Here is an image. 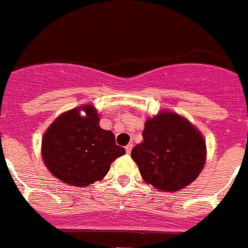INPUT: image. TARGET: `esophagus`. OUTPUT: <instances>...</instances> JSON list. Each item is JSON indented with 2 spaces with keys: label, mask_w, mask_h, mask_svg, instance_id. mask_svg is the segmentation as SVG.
Returning a JSON list of instances; mask_svg holds the SVG:
<instances>
[{
  "label": "esophagus",
  "mask_w": 248,
  "mask_h": 248,
  "mask_svg": "<svg viewBox=\"0 0 248 248\" xmlns=\"http://www.w3.org/2000/svg\"><path fill=\"white\" fill-rule=\"evenodd\" d=\"M131 149H133V144L129 143L128 145L125 146V151H126V154H130L131 153Z\"/></svg>",
  "instance_id": "obj_1"
}]
</instances>
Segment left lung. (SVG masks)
<instances>
[{
    "label": "left lung",
    "mask_w": 248,
    "mask_h": 248,
    "mask_svg": "<svg viewBox=\"0 0 248 248\" xmlns=\"http://www.w3.org/2000/svg\"><path fill=\"white\" fill-rule=\"evenodd\" d=\"M144 141L134 146L131 157L148 184L161 191H177L199 176L206 160L200 131L175 113H160L148 119Z\"/></svg>",
    "instance_id": "1"
}]
</instances>
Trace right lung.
<instances>
[{
  "instance_id": "right-lung-1",
  "label": "right lung",
  "mask_w": 248,
  "mask_h": 248,
  "mask_svg": "<svg viewBox=\"0 0 248 248\" xmlns=\"http://www.w3.org/2000/svg\"><path fill=\"white\" fill-rule=\"evenodd\" d=\"M59 115L43 135L42 157L52 174L72 186H87L102 180L125 149L117 145L110 130L99 126L92 105Z\"/></svg>"
}]
</instances>
